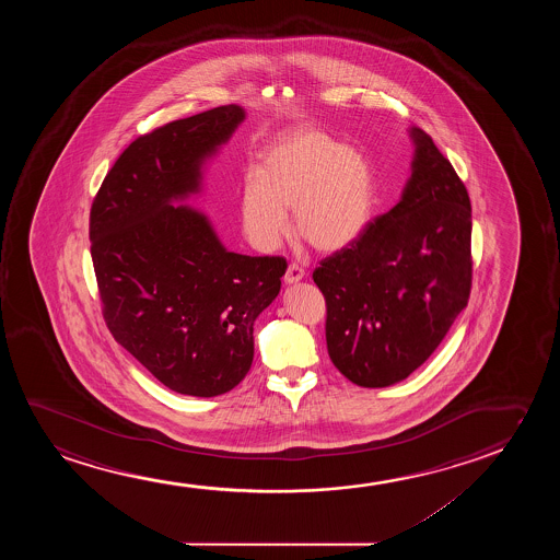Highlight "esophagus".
Segmentation results:
<instances>
[{"label":"esophagus","instance_id":"esophagus-1","mask_svg":"<svg viewBox=\"0 0 560 560\" xmlns=\"http://www.w3.org/2000/svg\"><path fill=\"white\" fill-rule=\"evenodd\" d=\"M306 276V271L300 268L299 264H291L289 268H287V273H284V283L292 284L299 283Z\"/></svg>","mask_w":560,"mask_h":560}]
</instances>
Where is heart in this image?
Wrapping results in <instances>:
<instances>
[{
  "instance_id": "obj_1",
  "label": "heart",
  "mask_w": 560,
  "mask_h": 560,
  "mask_svg": "<svg viewBox=\"0 0 560 560\" xmlns=\"http://www.w3.org/2000/svg\"><path fill=\"white\" fill-rule=\"evenodd\" d=\"M375 179L363 154L319 130H296L269 147L243 176L238 215L246 238L276 250L294 230L317 250H340L365 231Z\"/></svg>"
}]
</instances>
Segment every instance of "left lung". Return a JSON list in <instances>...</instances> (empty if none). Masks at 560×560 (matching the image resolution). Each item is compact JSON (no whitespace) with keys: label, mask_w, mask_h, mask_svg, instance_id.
Wrapping results in <instances>:
<instances>
[{"label":"left lung","mask_w":560,"mask_h":560,"mask_svg":"<svg viewBox=\"0 0 560 560\" xmlns=\"http://www.w3.org/2000/svg\"><path fill=\"white\" fill-rule=\"evenodd\" d=\"M411 177L398 205L314 271L330 361L363 388L421 368L470 296L467 187L430 136L411 128Z\"/></svg>","instance_id":"1"}]
</instances>
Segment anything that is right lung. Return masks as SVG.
<instances>
[{
    "instance_id": "right-lung-1",
    "label": "right lung",
    "mask_w": 560,
    "mask_h": 560,
    "mask_svg": "<svg viewBox=\"0 0 560 560\" xmlns=\"http://www.w3.org/2000/svg\"><path fill=\"white\" fill-rule=\"evenodd\" d=\"M245 120L238 105L164 124L131 141L90 212L103 317L116 342L170 390L212 398L253 365L254 322L281 291V256L230 253L207 215L174 207Z\"/></svg>"
}]
</instances>
